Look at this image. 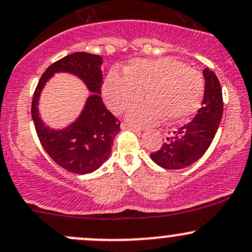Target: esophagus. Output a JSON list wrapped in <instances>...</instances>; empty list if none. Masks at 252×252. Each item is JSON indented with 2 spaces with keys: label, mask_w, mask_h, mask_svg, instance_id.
Listing matches in <instances>:
<instances>
[{
  "label": "esophagus",
  "mask_w": 252,
  "mask_h": 252,
  "mask_svg": "<svg viewBox=\"0 0 252 252\" xmlns=\"http://www.w3.org/2000/svg\"><path fill=\"white\" fill-rule=\"evenodd\" d=\"M122 129H130V130L135 131V133H141L142 129L141 128H137V126H130V124H126V123H122Z\"/></svg>",
  "instance_id": "1"
}]
</instances>
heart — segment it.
<instances>
[{
	"instance_id": "1",
	"label": "heart",
	"mask_w": 252,
	"mask_h": 252,
	"mask_svg": "<svg viewBox=\"0 0 252 252\" xmlns=\"http://www.w3.org/2000/svg\"><path fill=\"white\" fill-rule=\"evenodd\" d=\"M204 79L185 63L161 58L135 59L124 68V76L111 71L102 87L105 101L119 113L139 101L145 91L148 101L134 106L126 115L137 126H155L164 118L168 123H182L197 112L204 96Z\"/></svg>"
}]
</instances>
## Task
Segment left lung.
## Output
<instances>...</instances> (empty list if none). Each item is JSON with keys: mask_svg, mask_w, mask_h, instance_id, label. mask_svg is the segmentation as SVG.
<instances>
[{"mask_svg": "<svg viewBox=\"0 0 252 252\" xmlns=\"http://www.w3.org/2000/svg\"><path fill=\"white\" fill-rule=\"evenodd\" d=\"M203 75L205 92L194 119L174 131L159 150L151 153L152 160L161 168L176 170L189 166L206 152L215 137L223 112L222 89L213 71L205 68Z\"/></svg>", "mask_w": 252, "mask_h": 252, "instance_id": "left-lung-1", "label": "left lung"}]
</instances>
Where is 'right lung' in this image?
Masks as SVG:
<instances>
[{
	"label": "right lung",
	"instance_id": "1",
	"mask_svg": "<svg viewBox=\"0 0 252 252\" xmlns=\"http://www.w3.org/2000/svg\"><path fill=\"white\" fill-rule=\"evenodd\" d=\"M102 58L91 53L77 52L66 55L49 66L39 78L33 93L31 116L42 147L59 166L73 174L96 170L110 157L121 122L105 107L101 99ZM55 72H70L81 78L92 92L77 121L63 131L50 129L38 116L39 94L45 82Z\"/></svg>",
	"mask_w": 252,
	"mask_h": 252
}]
</instances>
